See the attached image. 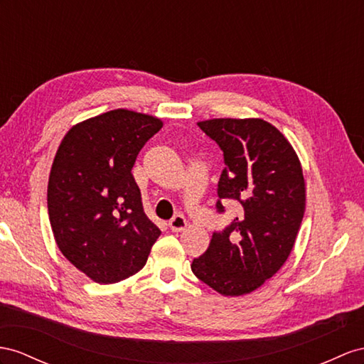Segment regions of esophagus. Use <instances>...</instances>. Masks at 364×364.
I'll return each instance as SVG.
<instances>
[{
  "label": "esophagus",
  "instance_id": "esophagus-1",
  "mask_svg": "<svg viewBox=\"0 0 364 364\" xmlns=\"http://www.w3.org/2000/svg\"><path fill=\"white\" fill-rule=\"evenodd\" d=\"M188 226V221L180 213H176V215L169 221V228L172 232H181L184 230V228Z\"/></svg>",
  "mask_w": 364,
  "mask_h": 364
}]
</instances>
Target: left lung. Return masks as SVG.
Wrapping results in <instances>:
<instances>
[{"mask_svg": "<svg viewBox=\"0 0 364 364\" xmlns=\"http://www.w3.org/2000/svg\"><path fill=\"white\" fill-rule=\"evenodd\" d=\"M223 151L218 213L234 201L240 215L212 234L192 272L221 295L255 291L292 252L306 208L301 164L292 146L264 119L217 118L198 123Z\"/></svg>", "mask_w": 364, "mask_h": 364, "instance_id": "1", "label": "left lung"}]
</instances>
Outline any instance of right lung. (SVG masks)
<instances>
[{"mask_svg":"<svg viewBox=\"0 0 364 364\" xmlns=\"http://www.w3.org/2000/svg\"><path fill=\"white\" fill-rule=\"evenodd\" d=\"M161 119L117 109L73 126L58 147L48 186L55 241L69 262L101 284L147 262L161 230L147 218L132 167Z\"/></svg>","mask_w":364,"mask_h":364,"instance_id":"obj_1","label":"right lung"}]
</instances>
